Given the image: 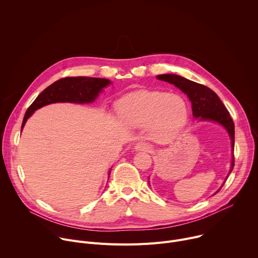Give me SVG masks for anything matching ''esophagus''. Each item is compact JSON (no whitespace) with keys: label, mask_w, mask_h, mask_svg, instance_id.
Wrapping results in <instances>:
<instances>
[{"label":"esophagus","mask_w":258,"mask_h":258,"mask_svg":"<svg viewBox=\"0 0 258 258\" xmlns=\"http://www.w3.org/2000/svg\"><path fill=\"white\" fill-rule=\"evenodd\" d=\"M134 149L136 151H145V152H150L151 151V146L147 143H138L135 145Z\"/></svg>","instance_id":"34e87169"}]
</instances>
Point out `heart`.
<instances>
[{
  "label": "heart",
  "instance_id": "heart-1",
  "mask_svg": "<svg viewBox=\"0 0 258 258\" xmlns=\"http://www.w3.org/2000/svg\"><path fill=\"white\" fill-rule=\"evenodd\" d=\"M120 121L130 128L148 125L160 137L175 135L186 124L189 109L186 100L178 94L140 90L122 97L117 105Z\"/></svg>",
  "mask_w": 258,
  "mask_h": 258
}]
</instances>
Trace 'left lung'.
I'll list each match as a JSON object with an SVG mask.
<instances>
[{
	"mask_svg": "<svg viewBox=\"0 0 258 258\" xmlns=\"http://www.w3.org/2000/svg\"><path fill=\"white\" fill-rule=\"evenodd\" d=\"M158 80L167 82L182 93H185L192 104V111L194 118H198L200 121H214L222 125L229 134L232 145V162L230 171L224 180L223 185L214 193L216 194L223 188L225 182L234 168V146H235V125L230 113L223 104L222 100L209 88L187 80L177 75H160L156 77ZM149 182V181H148ZM213 194V195H214Z\"/></svg>",
	"mask_w": 258,
	"mask_h": 258,
	"instance_id": "1",
	"label": "left lung"
}]
</instances>
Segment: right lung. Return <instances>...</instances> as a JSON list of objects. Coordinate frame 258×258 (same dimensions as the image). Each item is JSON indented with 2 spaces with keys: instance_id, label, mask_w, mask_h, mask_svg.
<instances>
[{
  "instance_id": "1",
  "label": "right lung",
  "mask_w": 258,
  "mask_h": 258,
  "mask_svg": "<svg viewBox=\"0 0 258 258\" xmlns=\"http://www.w3.org/2000/svg\"><path fill=\"white\" fill-rule=\"evenodd\" d=\"M111 84L112 83L107 79L88 77L65 78L55 82L46 88L28 107L22 121L21 131L26 120L34 113L35 110L53 103H93L98 98L99 94L103 92V89ZM108 175H110V171Z\"/></svg>"
}]
</instances>
